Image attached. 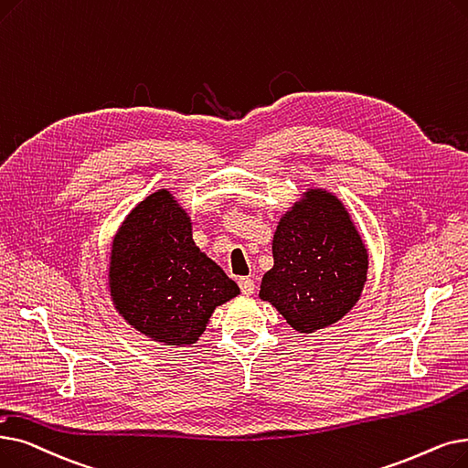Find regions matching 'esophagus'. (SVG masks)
<instances>
[{"instance_id":"1","label":"esophagus","mask_w":468,"mask_h":468,"mask_svg":"<svg viewBox=\"0 0 468 468\" xmlns=\"http://www.w3.org/2000/svg\"><path fill=\"white\" fill-rule=\"evenodd\" d=\"M239 287H240V292H242V294L250 296V294H254V291H256V282H254V279H250V277H240V279H239Z\"/></svg>"}]
</instances>
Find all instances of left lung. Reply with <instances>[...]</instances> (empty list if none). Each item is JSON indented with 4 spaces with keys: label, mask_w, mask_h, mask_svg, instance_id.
<instances>
[{
    "label": "left lung",
    "mask_w": 468,
    "mask_h": 468,
    "mask_svg": "<svg viewBox=\"0 0 468 468\" xmlns=\"http://www.w3.org/2000/svg\"><path fill=\"white\" fill-rule=\"evenodd\" d=\"M273 268L261 277L260 300L298 333L331 327L361 296L369 252L331 191L310 187L284 212L271 240Z\"/></svg>",
    "instance_id": "obj_1"
}]
</instances>
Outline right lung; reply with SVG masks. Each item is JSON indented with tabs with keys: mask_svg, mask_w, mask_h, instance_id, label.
<instances>
[{
	"mask_svg": "<svg viewBox=\"0 0 468 468\" xmlns=\"http://www.w3.org/2000/svg\"><path fill=\"white\" fill-rule=\"evenodd\" d=\"M109 292L132 329L165 346H191L214 310L240 294L193 240V221L168 189L124 218L112 237Z\"/></svg>",
	"mask_w": 468,
	"mask_h": 468,
	"instance_id": "1",
	"label": "right lung"
}]
</instances>
